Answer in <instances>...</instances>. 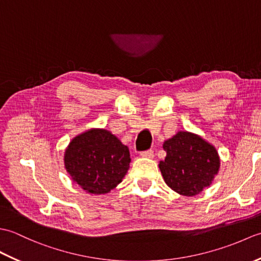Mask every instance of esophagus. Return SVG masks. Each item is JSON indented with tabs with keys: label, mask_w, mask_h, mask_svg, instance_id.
I'll list each match as a JSON object with an SVG mask.
<instances>
[{
	"label": "esophagus",
	"mask_w": 261,
	"mask_h": 261,
	"mask_svg": "<svg viewBox=\"0 0 261 261\" xmlns=\"http://www.w3.org/2000/svg\"><path fill=\"white\" fill-rule=\"evenodd\" d=\"M140 156L143 158H149V159H152L153 158V151L152 150H147V151H142L140 153Z\"/></svg>",
	"instance_id": "esophagus-1"
}]
</instances>
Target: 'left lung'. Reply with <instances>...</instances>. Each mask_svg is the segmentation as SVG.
Wrapping results in <instances>:
<instances>
[{
    "label": "left lung",
    "instance_id": "8db88e82",
    "mask_svg": "<svg viewBox=\"0 0 261 261\" xmlns=\"http://www.w3.org/2000/svg\"><path fill=\"white\" fill-rule=\"evenodd\" d=\"M163 148L166 158L159 162V169L166 184L179 195H197L219 173V152L201 136L178 131L164 142Z\"/></svg>",
    "mask_w": 261,
    "mask_h": 261
}]
</instances>
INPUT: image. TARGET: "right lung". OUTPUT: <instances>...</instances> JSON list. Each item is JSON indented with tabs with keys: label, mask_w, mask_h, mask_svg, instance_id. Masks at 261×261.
I'll list each match as a JSON object with an SVG mask.
<instances>
[{
	"label": "right lung",
	"mask_w": 261,
	"mask_h": 261,
	"mask_svg": "<svg viewBox=\"0 0 261 261\" xmlns=\"http://www.w3.org/2000/svg\"><path fill=\"white\" fill-rule=\"evenodd\" d=\"M129 148L105 129L82 132L70 140L64 164L75 184L86 193H110L123 179L130 167Z\"/></svg>",
	"instance_id": "right-lung-1"
}]
</instances>
